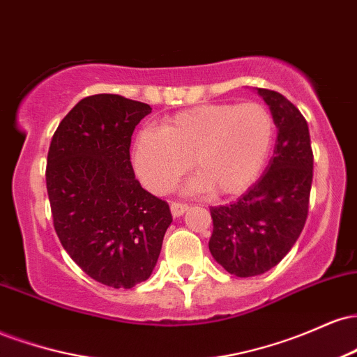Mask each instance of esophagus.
Masks as SVG:
<instances>
[{
	"instance_id": "obj_1",
	"label": "esophagus",
	"mask_w": 357,
	"mask_h": 357,
	"mask_svg": "<svg viewBox=\"0 0 357 357\" xmlns=\"http://www.w3.org/2000/svg\"><path fill=\"white\" fill-rule=\"evenodd\" d=\"M186 210H188V204L186 203H181V202H173V203H171V213H173V216H181Z\"/></svg>"
}]
</instances>
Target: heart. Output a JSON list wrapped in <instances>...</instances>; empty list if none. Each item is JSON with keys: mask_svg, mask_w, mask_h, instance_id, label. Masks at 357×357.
<instances>
[{"mask_svg": "<svg viewBox=\"0 0 357 357\" xmlns=\"http://www.w3.org/2000/svg\"><path fill=\"white\" fill-rule=\"evenodd\" d=\"M273 134L272 114L260 102L198 105L162 121L159 130H141L134 141V166L146 188L162 195L181 178L191 159L198 173L191 190L238 195L260 176Z\"/></svg>", "mask_w": 357, "mask_h": 357, "instance_id": "b5f03b06", "label": "heart"}]
</instances>
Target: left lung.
I'll list each match as a JSON object with an SVG mask.
<instances>
[{
	"label": "left lung",
	"mask_w": 357,
	"mask_h": 357,
	"mask_svg": "<svg viewBox=\"0 0 357 357\" xmlns=\"http://www.w3.org/2000/svg\"><path fill=\"white\" fill-rule=\"evenodd\" d=\"M278 134L273 158L261 176L235 203L211 206L213 258L236 277H255L273 268L294 247L309 213L314 154L305 117L275 90L258 89Z\"/></svg>",
	"instance_id": "8db88e82"
}]
</instances>
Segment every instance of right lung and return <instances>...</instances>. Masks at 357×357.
<instances>
[{
  "label": "right lung",
  "instance_id": "right-lung-1",
  "mask_svg": "<svg viewBox=\"0 0 357 357\" xmlns=\"http://www.w3.org/2000/svg\"><path fill=\"white\" fill-rule=\"evenodd\" d=\"M151 105L114 93L82 99L53 134L47 191L61 247L100 284L132 289L149 278L173 221L141 186L130 137Z\"/></svg>",
  "mask_w": 357,
  "mask_h": 357
}]
</instances>
